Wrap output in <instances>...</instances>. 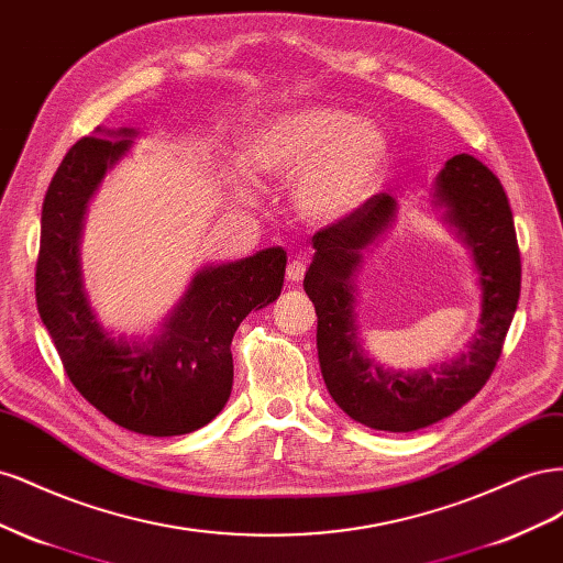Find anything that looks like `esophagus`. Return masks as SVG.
I'll list each match as a JSON object with an SVG mask.
<instances>
[{"label":"esophagus","instance_id":"34e87169","mask_svg":"<svg viewBox=\"0 0 563 563\" xmlns=\"http://www.w3.org/2000/svg\"><path fill=\"white\" fill-rule=\"evenodd\" d=\"M305 272H308V265H305L302 261H291L286 267V279L288 282H302Z\"/></svg>","mask_w":563,"mask_h":563}]
</instances>
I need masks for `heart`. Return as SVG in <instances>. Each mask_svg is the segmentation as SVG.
<instances>
[{
    "mask_svg": "<svg viewBox=\"0 0 563 563\" xmlns=\"http://www.w3.org/2000/svg\"><path fill=\"white\" fill-rule=\"evenodd\" d=\"M255 176L291 178L298 211L331 223L376 190L389 159L385 133L352 112L308 106L279 112L255 129L244 147Z\"/></svg>",
    "mask_w": 563,
    "mask_h": 563,
    "instance_id": "1",
    "label": "heart"
}]
</instances>
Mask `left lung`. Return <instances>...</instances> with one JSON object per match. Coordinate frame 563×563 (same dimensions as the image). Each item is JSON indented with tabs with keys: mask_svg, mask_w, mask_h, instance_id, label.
I'll return each mask as SVG.
<instances>
[{
	"mask_svg": "<svg viewBox=\"0 0 563 563\" xmlns=\"http://www.w3.org/2000/svg\"><path fill=\"white\" fill-rule=\"evenodd\" d=\"M437 201L472 249L482 282V329L467 352L422 371L383 368L364 354L354 323L352 275L362 251L391 223L397 203L380 192L312 236L305 294L317 310V350L333 401L356 422L413 432L455 413L496 368L521 291L512 209L500 180L472 155H455L437 178Z\"/></svg>",
	"mask_w": 563,
	"mask_h": 563,
	"instance_id": "obj_1",
	"label": "left lung"
}]
</instances>
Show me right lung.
Segmentation results:
<instances>
[{"label": "right lung", "instance_id": "add662e5", "mask_svg": "<svg viewBox=\"0 0 563 563\" xmlns=\"http://www.w3.org/2000/svg\"><path fill=\"white\" fill-rule=\"evenodd\" d=\"M77 141L44 197L35 269L37 310L79 395L119 428L147 437L190 434L211 422L232 389V335L251 310L282 294L286 251L207 267L150 345L110 338L81 291L79 234L100 178L133 129Z\"/></svg>", "mask_w": 563, "mask_h": 563}]
</instances>
